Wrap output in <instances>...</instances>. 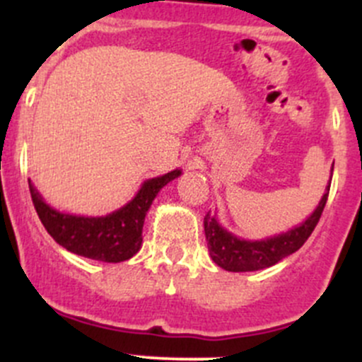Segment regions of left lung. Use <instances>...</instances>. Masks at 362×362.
I'll list each match as a JSON object with an SVG mask.
<instances>
[{
	"instance_id": "left-lung-1",
	"label": "left lung",
	"mask_w": 362,
	"mask_h": 362,
	"mask_svg": "<svg viewBox=\"0 0 362 362\" xmlns=\"http://www.w3.org/2000/svg\"><path fill=\"white\" fill-rule=\"evenodd\" d=\"M329 187L331 184H327L326 194L320 199L319 206L301 226H296L291 231L272 236V238L259 240V242L236 238L235 235L226 231L215 221V217H210V214H206L204 215V236H206L208 250H210L214 262L228 272H255V269L269 268L287 255L294 254L296 250L301 249L303 243L315 229L324 206H326Z\"/></svg>"
}]
</instances>
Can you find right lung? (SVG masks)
<instances>
[{"instance_id": "obj_1", "label": "right lung", "mask_w": 362, "mask_h": 362, "mask_svg": "<svg viewBox=\"0 0 362 362\" xmlns=\"http://www.w3.org/2000/svg\"><path fill=\"white\" fill-rule=\"evenodd\" d=\"M180 173V170H173L163 177L144 182L138 194L129 203L105 217L61 214L43 202L42 194L36 191L31 180L29 192L40 221L61 247L94 261L122 262L140 250L145 215L158 192Z\"/></svg>"}]
</instances>
